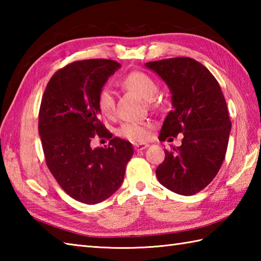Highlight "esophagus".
Segmentation results:
<instances>
[{"label":"esophagus","mask_w":261,"mask_h":261,"mask_svg":"<svg viewBox=\"0 0 261 261\" xmlns=\"http://www.w3.org/2000/svg\"><path fill=\"white\" fill-rule=\"evenodd\" d=\"M149 145L148 143H136L135 145V149L136 151H141V150H145L146 148H148Z\"/></svg>","instance_id":"34e87169"}]
</instances>
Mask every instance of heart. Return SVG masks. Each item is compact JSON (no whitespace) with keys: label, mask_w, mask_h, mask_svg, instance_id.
I'll return each mask as SVG.
<instances>
[{"label":"heart","mask_w":261,"mask_h":261,"mask_svg":"<svg viewBox=\"0 0 261 261\" xmlns=\"http://www.w3.org/2000/svg\"><path fill=\"white\" fill-rule=\"evenodd\" d=\"M123 87L136 92L143 98L150 101L158 92V86L150 76L141 71H132L121 81ZM97 105L105 116L112 115L115 109L113 92L109 87H103L98 93ZM149 123L147 122H124L116 131L118 136L130 141H145L149 136Z\"/></svg>","instance_id":"heart-1"}]
</instances>
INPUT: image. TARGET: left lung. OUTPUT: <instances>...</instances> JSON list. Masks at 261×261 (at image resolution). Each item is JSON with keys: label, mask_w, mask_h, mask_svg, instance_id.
<instances>
[{"label": "left lung", "mask_w": 261, "mask_h": 261, "mask_svg": "<svg viewBox=\"0 0 261 261\" xmlns=\"http://www.w3.org/2000/svg\"><path fill=\"white\" fill-rule=\"evenodd\" d=\"M145 66L171 94L173 110L166 116L159 140L184 136L180 147L165 151L156 176L169 191L194 195L213 180L225 157L231 121L223 93L211 71L195 59L177 57Z\"/></svg>", "instance_id": "1"}]
</instances>
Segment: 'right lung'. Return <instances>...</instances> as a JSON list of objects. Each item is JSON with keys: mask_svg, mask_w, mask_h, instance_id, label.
Returning a JSON list of instances; mask_svg holds the SVG:
<instances>
[{"mask_svg": "<svg viewBox=\"0 0 261 261\" xmlns=\"http://www.w3.org/2000/svg\"><path fill=\"white\" fill-rule=\"evenodd\" d=\"M121 67L110 59L74 62L54 74L41 99L39 136L49 170L60 187L85 204H96L119 190L134 147L114 137L109 147L91 141L112 135L99 121L97 96Z\"/></svg>", "mask_w": 261, "mask_h": 261, "instance_id": "obj_1", "label": "right lung"}]
</instances>
